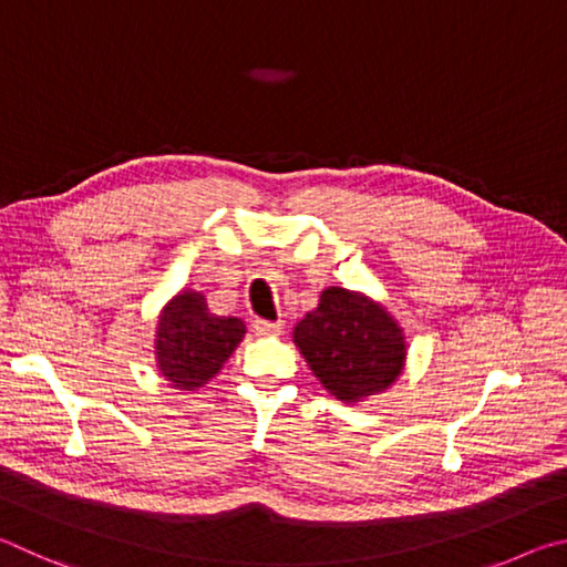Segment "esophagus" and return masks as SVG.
<instances>
[{"label": "esophagus", "mask_w": 567, "mask_h": 567, "mask_svg": "<svg viewBox=\"0 0 567 567\" xmlns=\"http://www.w3.org/2000/svg\"><path fill=\"white\" fill-rule=\"evenodd\" d=\"M254 331L258 336H278L284 331V321H254Z\"/></svg>", "instance_id": "esophagus-1"}]
</instances>
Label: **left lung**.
I'll return each instance as SVG.
<instances>
[{
	"label": "left lung",
	"mask_w": 567,
	"mask_h": 567,
	"mask_svg": "<svg viewBox=\"0 0 567 567\" xmlns=\"http://www.w3.org/2000/svg\"><path fill=\"white\" fill-rule=\"evenodd\" d=\"M293 341L323 389L346 403L385 391L403 371L399 323L383 306L339 286L326 289L319 309L296 323Z\"/></svg>",
	"instance_id": "8db88e82"
}]
</instances>
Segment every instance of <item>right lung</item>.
Segmentation results:
<instances>
[{
	"label": "right lung",
	"instance_id": "obj_1",
	"mask_svg": "<svg viewBox=\"0 0 567 567\" xmlns=\"http://www.w3.org/2000/svg\"><path fill=\"white\" fill-rule=\"evenodd\" d=\"M244 333L241 319L208 313L202 293H178L158 319V371L178 389L194 391L221 371Z\"/></svg>",
	"mask_w": 567,
	"mask_h": 567
}]
</instances>
